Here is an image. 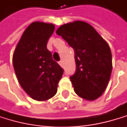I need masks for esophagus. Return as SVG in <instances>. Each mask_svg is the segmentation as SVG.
Listing matches in <instances>:
<instances>
[{"mask_svg":"<svg viewBox=\"0 0 127 127\" xmlns=\"http://www.w3.org/2000/svg\"><path fill=\"white\" fill-rule=\"evenodd\" d=\"M59 65H60L62 68H63V62H62V61H60V62H59Z\"/></svg>","mask_w":127,"mask_h":127,"instance_id":"34e87169","label":"esophagus"}]
</instances>
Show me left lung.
Wrapping results in <instances>:
<instances>
[{"mask_svg": "<svg viewBox=\"0 0 127 127\" xmlns=\"http://www.w3.org/2000/svg\"><path fill=\"white\" fill-rule=\"evenodd\" d=\"M56 33L75 53L77 69L70 77L74 92L87 101L95 100L105 92L111 74L109 45L91 25L84 21L62 25Z\"/></svg>", "mask_w": 127, "mask_h": 127, "instance_id": "8db88e82", "label": "left lung"}]
</instances>
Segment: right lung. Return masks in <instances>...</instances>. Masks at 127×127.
Segmentation results:
<instances>
[{"mask_svg":"<svg viewBox=\"0 0 127 127\" xmlns=\"http://www.w3.org/2000/svg\"><path fill=\"white\" fill-rule=\"evenodd\" d=\"M55 25L34 22L23 32L13 56V64L19 83L25 92L37 101H46L57 93L63 69L47 50Z\"/></svg>","mask_w":127,"mask_h":127,"instance_id":"right-lung-1","label":"right lung"}]
</instances>
